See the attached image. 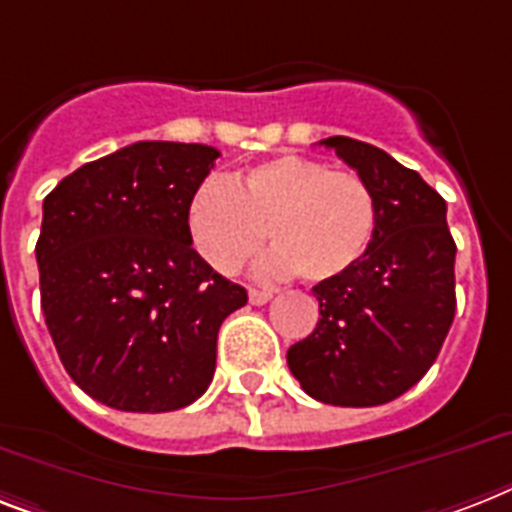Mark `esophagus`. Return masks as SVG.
Instances as JSON below:
<instances>
[{"mask_svg":"<svg viewBox=\"0 0 512 512\" xmlns=\"http://www.w3.org/2000/svg\"><path fill=\"white\" fill-rule=\"evenodd\" d=\"M273 297V289H249V302L252 305H265Z\"/></svg>","mask_w":512,"mask_h":512,"instance_id":"esophagus-1","label":"esophagus"}]
</instances>
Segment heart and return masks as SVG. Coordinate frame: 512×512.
<instances>
[{"instance_id": "heart-1", "label": "heart", "mask_w": 512, "mask_h": 512, "mask_svg": "<svg viewBox=\"0 0 512 512\" xmlns=\"http://www.w3.org/2000/svg\"><path fill=\"white\" fill-rule=\"evenodd\" d=\"M376 197L355 170L278 155L231 184L207 178L186 205L191 244L210 268L234 276L265 247L270 268L321 284L355 268L376 234Z\"/></svg>"}]
</instances>
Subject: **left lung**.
Here are the masks:
<instances>
[{
	"instance_id": "obj_1",
	"label": "left lung",
	"mask_w": 512,
	"mask_h": 512,
	"mask_svg": "<svg viewBox=\"0 0 512 512\" xmlns=\"http://www.w3.org/2000/svg\"><path fill=\"white\" fill-rule=\"evenodd\" d=\"M376 197V234L363 260L321 281L318 326L292 344L286 363L313 400L373 407L426 376L455 318V242L444 202L415 170L384 149L323 139Z\"/></svg>"
}]
</instances>
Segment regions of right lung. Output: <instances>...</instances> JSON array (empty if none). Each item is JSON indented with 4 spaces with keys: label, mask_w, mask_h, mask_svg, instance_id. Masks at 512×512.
Wrapping results in <instances>:
<instances>
[{
    "label": "right lung",
    "mask_w": 512,
    "mask_h": 512,
    "mask_svg": "<svg viewBox=\"0 0 512 512\" xmlns=\"http://www.w3.org/2000/svg\"><path fill=\"white\" fill-rule=\"evenodd\" d=\"M220 152L136 141L86 162L44 199L41 310L68 376L126 413H168L207 392L220 323L244 286L191 247L186 205Z\"/></svg>",
    "instance_id": "add662e5"
}]
</instances>
